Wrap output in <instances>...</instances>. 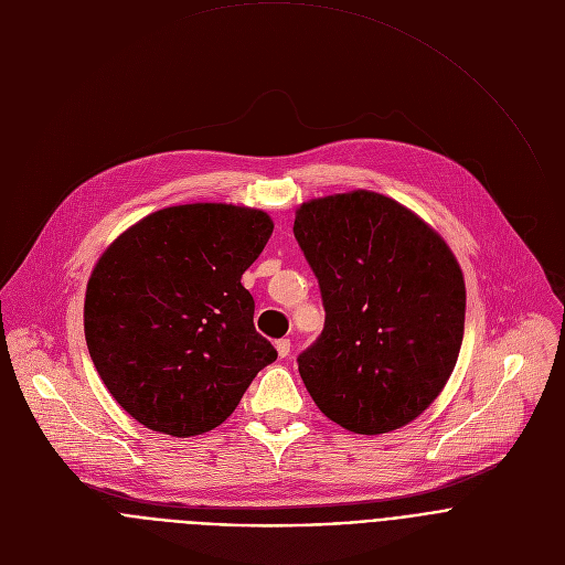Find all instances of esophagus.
I'll use <instances>...</instances> for the list:
<instances>
[{"instance_id":"1","label":"esophagus","mask_w":565,"mask_h":565,"mask_svg":"<svg viewBox=\"0 0 565 565\" xmlns=\"http://www.w3.org/2000/svg\"><path fill=\"white\" fill-rule=\"evenodd\" d=\"M276 350H278V356H280V359L289 356V352H291V341H289V339L276 341Z\"/></svg>"}]
</instances>
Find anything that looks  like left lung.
<instances>
[{
  "label": "left lung",
  "instance_id": "obj_1",
  "mask_svg": "<svg viewBox=\"0 0 565 565\" xmlns=\"http://www.w3.org/2000/svg\"><path fill=\"white\" fill-rule=\"evenodd\" d=\"M294 235L326 309L321 337L298 354L307 393L352 433L413 422L443 393L462 345L467 294L451 248L370 191L302 204Z\"/></svg>",
  "mask_w": 565,
  "mask_h": 565
}]
</instances>
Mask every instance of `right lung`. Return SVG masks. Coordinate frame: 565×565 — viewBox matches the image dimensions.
Returning <instances> with one entry per match:
<instances>
[{
    "label": "right lung",
    "instance_id": "right-lung-1",
    "mask_svg": "<svg viewBox=\"0 0 565 565\" xmlns=\"http://www.w3.org/2000/svg\"><path fill=\"white\" fill-rule=\"evenodd\" d=\"M271 231L256 209L185 204L148 215L105 250L87 282L85 339L137 422L174 437L213 430L276 361L239 282Z\"/></svg>",
    "mask_w": 565,
    "mask_h": 565
}]
</instances>
